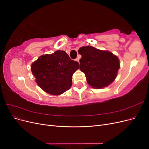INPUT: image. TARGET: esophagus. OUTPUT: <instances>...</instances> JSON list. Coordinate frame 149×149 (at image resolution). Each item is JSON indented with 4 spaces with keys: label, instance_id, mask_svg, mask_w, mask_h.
Returning <instances> with one entry per match:
<instances>
[{
    "label": "esophagus",
    "instance_id": "esophagus-1",
    "mask_svg": "<svg viewBox=\"0 0 149 149\" xmlns=\"http://www.w3.org/2000/svg\"><path fill=\"white\" fill-rule=\"evenodd\" d=\"M76 61H78V63L79 62V58H76Z\"/></svg>",
    "mask_w": 149,
    "mask_h": 149
}]
</instances>
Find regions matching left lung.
I'll return each mask as SVG.
<instances>
[{
    "instance_id": "left-lung-1",
    "label": "left lung",
    "mask_w": 149,
    "mask_h": 149,
    "mask_svg": "<svg viewBox=\"0 0 149 149\" xmlns=\"http://www.w3.org/2000/svg\"><path fill=\"white\" fill-rule=\"evenodd\" d=\"M78 53L81 55L79 68L93 88L107 87L115 80L120 68V61L116 55L91 46L81 47Z\"/></svg>"
}]
</instances>
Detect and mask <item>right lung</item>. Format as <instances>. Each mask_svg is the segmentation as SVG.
I'll return each mask as SVG.
<instances>
[{"mask_svg":"<svg viewBox=\"0 0 149 149\" xmlns=\"http://www.w3.org/2000/svg\"><path fill=\"white\" fill-rule=\"evenodd\" d=\"M77 61L71 60L63 50L40 56L31 65L35 82L43 91L52 95H60L70 89L72 76L79 69Z\"/></svg>","mask_w":149,"mask_h":149,"instance_id":"1","label":"right lung"}]
</instances>
